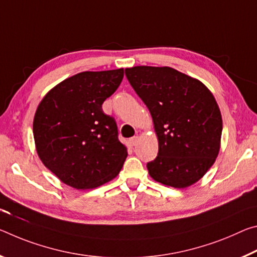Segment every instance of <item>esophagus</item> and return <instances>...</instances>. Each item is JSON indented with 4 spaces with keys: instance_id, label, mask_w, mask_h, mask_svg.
<instances>
[{
    "instance_id": "obj_1",
    "label": "esophagus",
    "mask_w": 257,
    "mask_h": 257,
    "mask_svg": "<svg viewBox=\"0 0 257 257\" xmlns=\"http://www.w3.org/2000/svg\"><path fill=\"white\" fill-rule=\"evenodd\" d=\"M138 141H139V138H138V137H133V138L130 139V145L133 146V147H134V146H137Z\"/></svg>"
}]
</instances>
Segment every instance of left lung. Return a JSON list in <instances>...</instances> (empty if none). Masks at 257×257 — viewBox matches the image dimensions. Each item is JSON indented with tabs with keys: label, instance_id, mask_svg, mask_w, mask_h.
I'll return each instance as SVG.
<instances>
[{
	"label": "left lung",
	"instance_id": "obj_1",
	"mask_svg": "<svg viewBox=\"0 0 257 257\" xmlns=\"http://www.w3.org/2000/svg\"><path fill=\"white\" fill-rule=\"evenodd\" d=\"M125 75L148 107L158 138V156L147 164L149 175L179 189L196 183L220 151L222 116L212 92L171 67L137 66Z\"/></svg>",
	"mask_w": 257,
	"mask_h": 257
}]
</instances>
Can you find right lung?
<instances>
[{
    "label": "right lung",
    "mask_w": 257,
    "mask_h": 257,
    "mask_svg": "<svg viewBox=\"0 0 257 257\" xmlns=\"http://www.w3.org/2000/svg\"><path fill=\"white\" fill-rule=\"evenodd\" d=\"M124 69L83 71L50 90L33 123L42 163L61 182L93 189L109 182L123 167L127 149L118 140L115 119L102 103L119 86Z\"/></svg>",
    "instance_id": "1"
}]
</instances>
